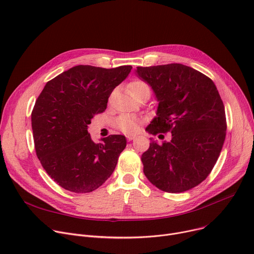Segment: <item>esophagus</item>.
Here are the masks:
<instances>
[{
    "instance_id": "34e87169",
    "label": "esophagus",
    "mask_w": 254,
    "mask_h": 254,
    "mask_svg": "<svg viewBox=\"0 0 254 254\" xmlns=\"http://www.w3.org/2000/svg\"><path fill=\"white\" fill-rule=\"evenodd\" d=\"M134 135H127V141H132V140H134Z\"/></svg>"
}]
</instances>
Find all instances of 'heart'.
I'll use <instances>...</instances> for the list:
<instances>
[{"mask_svg":"<svg viewBox=\"0 0 254 254\" xmlns=\"http://www.w3.org/2000/svg\"><path fill=\"white\" fill-rule=\"evenodd\" d=\"M128 87H129L131 94L134 97L137 94H140L141 92L144 90H150L148 85L141 80L132 81ZM141 125H142V121L135 117H132V115L124 114V115H121V117L117 120V127L123 132L127 133V134H132V133H135L139 131Z\"/></svg>","mask_w":254,"mask_h":254,"instance_id":"heart-1","label":"heart"}]
</instances>
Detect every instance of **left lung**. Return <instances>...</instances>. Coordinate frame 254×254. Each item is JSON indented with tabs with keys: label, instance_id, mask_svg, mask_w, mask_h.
Wrapping results in <instances>:
<instances>
[{
	"label": "left lung",
	"instance_id": "8db88e82",
	"mask_svg": "<svg viewBox=\"0 0 254 254\" xmlns=\"http://www.w3.org/2000/svg\"><path fill=\"white\" fill-rule=\"evenodd\" d=\"M135 73L159 102L147 131H171L169 142L152 141L142 155L146 177L171 193L198 186L214 168L226 136L225 108L216 85L181 64L137 66Z\"/></svg>",
	"mask_w": 254,
	"mask_h": 254
}]
</instances>
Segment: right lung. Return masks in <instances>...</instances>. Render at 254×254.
Here are the masks:
<instances>
[{"instance_id": "right-lung-1", "label": "right lung", "mask_w": 254, "mask_h": 254, "mask_svg": "<svg viewBox=\"0 0 254 254\" xmlns=\"http://www.w3.org/2000/svg\"><path fill=\"white\" fill-rule=\"evenodd\" d=\"M131 67L76 65L41 91L31 113L35 151L44 170L63 189L91 192L114 171L126 136L111 134L95 143L87 127L95 114L106 109L111 92Z\"/></svg>"}]
</instances>
